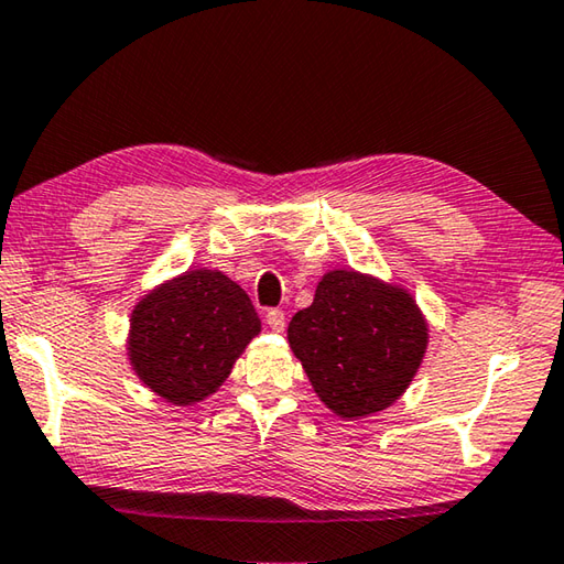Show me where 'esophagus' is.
I'll list each match as a JSON object with an SVG mask.
<instances>
[{"mask_svg":"<svg viewBox=\"0 0 564 564\" xmlns=\"http://www.w3.org/2000/svg\"><path fill=\"white\" fill-rule=\"evenodd\" d=\"M265 325H269L271 330L281 333L283 327H285V315H283V311H279V308H271L269 313H265Z\"/></svg>","mask_w":564,"mask_h":564,"instance_id":"obj_1","label":"esophagus"}]
</instances>
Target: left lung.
<instances>
[{
    "instance_id": "left-lung-1",
    "label": "left lung",
    "mask_w": 564,
    "mask_h": 564,
    "mask_svg": "<svg viewBox=\"0 0 564 564\" xmlns=\"http://www.w3.org/2000/svg\"><path fill=\"white\" fill-rule=\"evenodd\" d=\"M289 345L333 414L362 419L392 406L424 362L429 323L409 289L333 269L291 317Z\"/></svg>"
}]
</instances>
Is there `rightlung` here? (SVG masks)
<instances>
[{
  "instance_id": "1",
  "label": "right lung",
  "mask_w": 564,
  "mask_h": 564,
  "mask_svg": "<svg viewBox=\"0 0 564 564\" xmlns=\"http://www.w3.org/2000/svg\"><path fill=\"white\" fill-rule=\"evenodd\" d=\"M261 317L247 291L217 269H189L132 305L128 360L150 392L192 406L227 382Z\"/></svg>"
}]
</instances>
